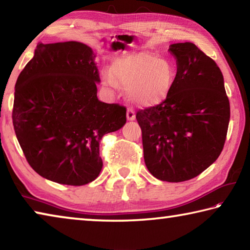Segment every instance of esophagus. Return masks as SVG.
I'll return each mask as SVG.
<instances>
[{"label": "esophagus", "instance_id": "34e87169", "mask_svg": "<svg viewBox=\"0 0 250 250\" xmlns=\"http://www.w3.org/2000/svg\"><path fill=\"white\" fill-rule=\"evenodd\" d=\"M126 119L128 120H134L135 119V113L132 108H128L126 110Z\"/></svg>", "mask_w": 250, "mask_h": 250}]
</instances>
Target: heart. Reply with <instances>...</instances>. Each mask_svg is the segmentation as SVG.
Masks as SVG:
<instances>
[{
  "label": "heart",
  "instance_id": "1",
  "mask_svg": "<svg viewBox=\"0 0 250 250\" xmlns=\"http://www.w3.org/2000/svg\"><path fill=\"white\" fill-rule=\"evenodd\" d=\"M175 73L163 59L149 52L125 54L112 62L111 70L104 69L103 80L110 87L118 84L129 90L133 104L149 107L166 98L173 86Z\"/></svg>",
  "mask_w": 250,
  "mask_h": 250
}]
</instances>
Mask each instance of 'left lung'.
<instances>
[{
    "mask_svg": "<svg viewBox=\"0 0 250 250\" xmlns=\"http://www.w3.org/2000/svg\"><path fill=\"white\" fill-rule=\"evenodd\" d=\"M176 76L162 103L135 115L147 170L167 182L188 181L221 154L230 118L219 67L193 43L168 48Z\"/></svg>",
    "mask_w": 250,
    "mask_h": 250,
    "instance_id": "8db88e82",
    "label": "left lung"
}]
</instances>
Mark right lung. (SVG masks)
Masks as SVG:
<instances>
[{"mask_svg": "<svg viewBox=\"0 0 250 250\" xmlns=\"http://www.w3.org/2000/svg\"><path fill=\"white\" fill-rule=\"evenodd\" d=\"M95 57L79 42L41 43L15 83L16 138L33 170L59 184L94 181L103 168L100 140L126 121L125 107L97 97Z\"/></svg>", "mask_w": 250, "mask_h": 250, "instance_id": "add662e5", "label": "right lung"}]
</instances>
